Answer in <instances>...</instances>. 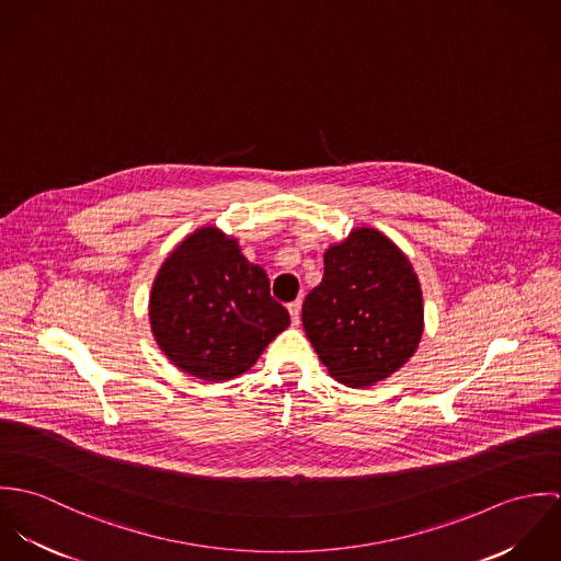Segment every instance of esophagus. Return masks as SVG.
I'll return each mask as SVG.
<instances>
[{
    "label": "esophagus",
    "mask_w": 561,
    "mask_h": 561,
    "mask_svg": "<svg viewBox=\"0 0 561 561\" xmlns=\"http://www.w3.org/2000/svg\"><path fill=\"white\" fill-rule=\"evenodd\" d=\"M289 316H291V321L294 323H300V313H302V300H294V302H289Z\"/></svg>",
    "instance_id": "34e87169"
}]
</instances>
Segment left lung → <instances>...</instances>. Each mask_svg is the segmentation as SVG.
<instances>
[{
  "label": "left lung",
  "instance_id": "obj_1",
  "mask_svg": "<svg viewBox=\"0 0 561 561\" xmlns=\"http://www.w3.org/2000/svg\"><path fill=\"white\" fill-rule=\"evenodd\" d=\"M302 325L330 376L371 387L414 354L423 332L416 274L376 229H356L323 254V278L302 305Z\"/></svg>",
  "mask_w": 561,
  "mask_h": 561
}]
</instances>
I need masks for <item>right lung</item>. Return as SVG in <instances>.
Wrapping results in <instances>:
<instances>
[{
    "label": "right lung",
    "mask_w": 561,
    "mask_h": 561,
    "mask_svg": "<svg viewBox=\"0 0 561 561\" xmlns=\"http://www.w3.org/2000/svg\"><path fill=\"white\" fill-rule=\"evenodd\" d=\"M149 316L161 352L207 382L248 371L289 325L287 309L270 296L267 274L214 227L196 231L165 259Z\"/></svg>",
    "instance_id": "add662e5"
}]
</instances>
